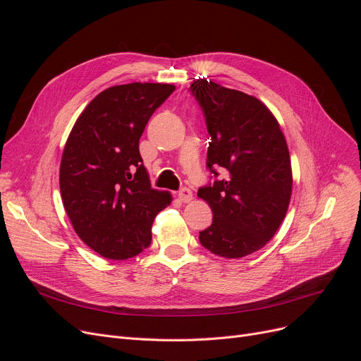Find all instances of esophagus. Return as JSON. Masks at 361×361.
<instances>
[{"instance_id": "esophagus-1", "label": "esophagus", "mask_w": 361, "mask_h": 361, "mask_svg": "<svg viewBox=\"0 0 361 361\" xmlns=\"http://www.w3.org/2000/svg\"><path fill=\"white\" fill-rule=\"evenodd\" d=\"M178 197H180V200H181V202L188 203V202H192V200H193V193H192L190 188L184 187V188H181V190H180Z\"/></svg>"}]
</instances>
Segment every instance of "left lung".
Instances as JSON below:
<instances>
[{"instance_id":"1","label":"left lung","mask_w":361,"mask_h":361,"mask_svg":"<svg viewBox=\"0 0 361 361\" xmlns=\"http://www.w3.org/2000/svg\"><path fill=\"white\" fill-rule=\"evenodd\" d=\"M190 92L211 136L206 166L215 177L197 192L214 214L199 240L214 255L244 257L260 250L286 218L293 190L288 146L257 98L206 79L195 80Z\"/></svg>"}]
</instances>
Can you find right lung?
I'll list each match as a JSON object with an SVG mask.
<instances>
[{
    "label": "right lung",
    "instance_id": "add662e5",
    "mask_svg": "<svg viewBox=\"0 0 361 361\" xmlns=\"http://www.w3.org/2000/svg\"><path fill=\"white\" fill-rule=\"evenodd\" d=\"M174 90L166 83L108 87L85 108L66 142L64 209L75 234L102 257L124 260L149 247L152 224L173 199L150 187L139 140Z\"/></svg>",
    "mask_w": 361,
    "mask_h": 361
}]
</instances>
